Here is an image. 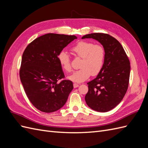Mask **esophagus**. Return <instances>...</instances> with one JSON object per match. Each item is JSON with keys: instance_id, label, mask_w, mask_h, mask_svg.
Returning a JSON list of instances; mask_svg holds the SVG:
<instances>
[{"instance_id": "1", "label": "esophagus", "mask_w": 148, "mask_h": 148, "mask_svg": "<svg viewBox=\"0 0 148 148\" xmlns=\"http://www.w3.org/2000/svg\"><path fill=\"white\" fill-rule=\"evenodd\" d=\"M79 86V84H77V83H74L73 84V87L75 88H77Z\"/></svg>"}]
</instances>
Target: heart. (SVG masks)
Instances as JSON below:
<instances>
[{
    "label": "heart",
    "instance_id": "heart-1",
    "mask_svg": "<svg viewBox=\"0 0 148 148\" xmlns=\"http://www.w3.org/2000/svg\"><path fill=\"white\" fill-rule=\"evenodd\" d=\"M71 51L76 56L81 58V60L79 65L80 69L70 76V79L82 82L87 79L91 75L96 76L101 72L106 57L105 49L101 44L82 41L75 44L71 48ZM57 59L66 72H71L72 66L70 57L68 53L64 51H60L57 56Z\"/></svg>",
    "mask_w": 148,
    "mask_h": 148
}]
</instances>
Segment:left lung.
<instances>
[{
    "label": "left lung",
    "instance_id": "obj_1",
    "mask_svg": "<svg viewBox=\"0 0 148 148\" xmlns=\"http://www.w3.org/2000/svg\"><path fill=\"white\" fill-rule=\"evenodd\" d=\"M99 41L106 51L104 64L97 77L88 82L85 101L91 109L106 112L117 106L127 92L130 73V63L121 44L106 33H91L82 39Z\"/></svg>",
    "mask_w": 148,
    "mask_h": 148
}]
</instances>
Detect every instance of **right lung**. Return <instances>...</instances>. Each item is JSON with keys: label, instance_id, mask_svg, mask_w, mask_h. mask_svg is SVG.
<instances>
[{"label": "right lung", "instance_id": "obj_1", "mask_svg": "<svg viewBox=\"0 0 148 148\" xmlns=\"http://www.w3.org/2000/svg\"><path fill=\"white\" fill-rule=\"evenodd\" d=\"M75 39L74 35L46 34L29 43L23 52L21 82L31 104L43 112L60 109L73 88L70 80L58 82L65 75L57 56Z\"/></svg>", "mask_w": 148, "mask_h": 148}]
</instances>
